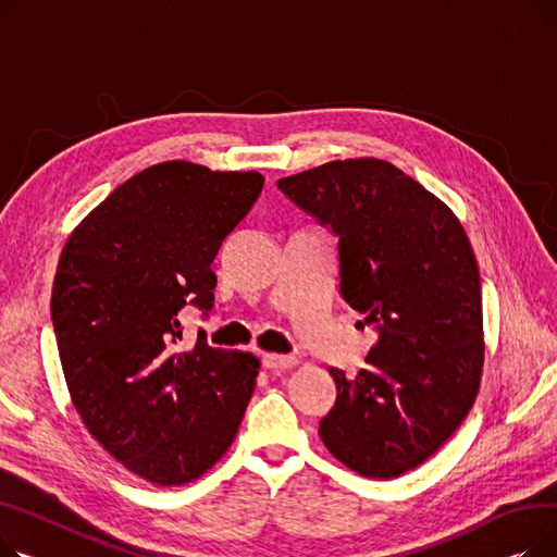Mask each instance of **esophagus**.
Segmentation results:
<instances>
[{"mask_svg": "<svg viewBox=\"0 0 557 557\" xmlns=\"http://www.w3.org/2000/svg\"><path fill=\"white\" fill-rule=\"evenodd\" d=\"M299 359L292 355H276V352H265L263 355V367L268 371H287L292 367H297Z\"/></svg>", "mask_w": 557, "mask_h": 557, "instance_id": "34e87169", "label": "esophagus"}]
</instances>
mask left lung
Listing matches in <instances>:
<instances>
[{
    "instance_id": "obj_1",
    "label": "left lung",
    "mask_w": 557,
    "mask_h": 557,
    "mask_svg": "<svg viewBox=\"0 0 557 557\" xmlns=\"http://www.w3.org/2000/svg\"><path fill=\"white\" fill-rule=\"evenodd\" d=\"M278 188L337 234L342 297L377 335L352 380L331 369L337 400L319 436L352 472L396 479L459 430L479 394L481 281L466 228L375 157L329 161Z\"/></svg>"
}]
</instances>
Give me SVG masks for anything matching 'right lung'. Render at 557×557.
Returning a JSON list of instances; mask_svg holds the SVG:
<instances>
[{
  "mask_svg": "<svg viewBox=\"0 0 557 557\" xmlns=\"http://www.w3.org/2000/svg\"><path fill=\"white\" fill-rule=\"evenodd\" d=\"M265 177L161 161L114 188L74 228L51 292L72 405L94 441L152 485H184L232 447L258 357L180 350V310H211L213 258Z\"/></svg>",
  "mask_w": 557,
  "mask_h": 557,
  "instance_id": "add662e5",
  "label": "right lung"
}]
</instances>
